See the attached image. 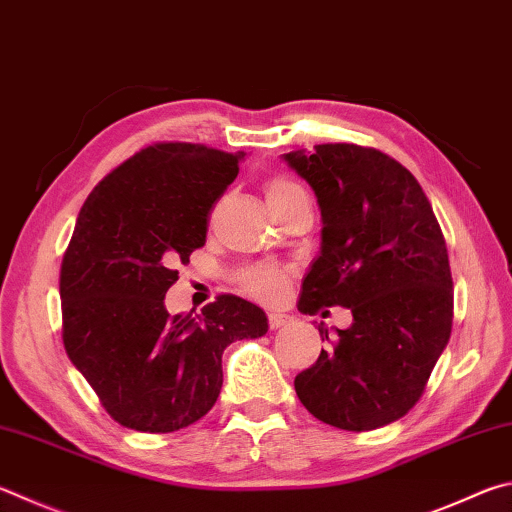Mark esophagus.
Listing matches in <instances>:
<instances>
[{
    "label": "esophagus",
    "mask_w": 512,
    "mask_h": 512,
    "mask_svg": "<svg viewBox=\"0 0 512 512\" xmlns=\"http://www.w3.org/2000/svg\"><path fill=\"white\" fill-rule=\"evenodd\" d=\"M286 322H288V315L277 313V311L268 313V327H271V329H280V327H284Z\"/></svg>",
    "instance_id": "esophagus-1"
}]
</instances>
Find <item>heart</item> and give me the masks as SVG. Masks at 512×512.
Masks as SVG:
<instances>
[{
	"instance_id": "heart-1",
	"label": "heart",
	"mask_w": 512,
	"mask_h": 512,
	"mask_svg": "<svg viewBox=\"0 0 512 512\" xmlns=\"http://www.w3.org/2000/svg\"><path fill=\"white\" fill-rule=\"evenodd\" d=\"M302 194H306L302 185L286 179V176H273V179L266 183V199L271 206L273 203H282L293 197H302ZM241 284H244L246 291L253 293L255 297L273 300V297L284 291L286 271L275 266H253L241 273Z\"/></svg>"
}]
</instances>
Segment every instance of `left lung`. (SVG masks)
Returning a JSON list of instances; mask_svg holds the SVG:
<instances>
[{"label":"left lung","instance_id":"1","mask_svg":"<svg viewBox=\"0 0 512 512\" xmlns=\"http://www.w3.org/2000/svg\"><path fill=\"white\" fill-rule=\"evenodd\" d=\"M311 185L322 215L320 255L297 309L345 306L353 322L322 340L315 365L295 376L302 405L322 423L376 430L423 396L452 331L448 248L430 201L392 156L353 143L284 154Z\"/></svg>","mask_w":512,"mask_h":512}]
</instances>
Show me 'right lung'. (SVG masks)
Listing matches in <instances>:
<instances>
[{
    "label": "right lung",
    "mask_w": 512,
    "mask_h": 512,
    "mask_svg": "<svg viewBox=\"0 0 512 512\" xmlns=\"http://www.w3.org/2000/svg\"><path fill=\"white\" fill-rule=\"evenodd\" d=\"M241 159L199 143L147 145L80 210L60 268L64 349L129 430L197 423L224 385V349L268 331L266 313L237 295H219L199 315H170L163 302L176 266L206 244L210 210Z\"/></svg>",
    "instance_id": "right-lung-1"
}]
</instances>
